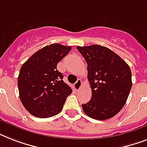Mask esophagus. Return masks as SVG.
I'll return each mask as SVG.
<instances>
[{
	"label": "esophagus",
	"mask_w": 147,
	"mask_h": 147,
	"mask_svg": "<svg viewBox=\"0 0 147 147\" xmlns=\"http://www.w3.org/2000/svg\"><path fill=\"white\" fill-rule=\"evenodd\" d=\"M82 86V82L81 79H78V81L74 84V88H75V89H76V91H77V90H80Z\"/></svg>",
	"instance_id": "obj_1"
}]
</instances>
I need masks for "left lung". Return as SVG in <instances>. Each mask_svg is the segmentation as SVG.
I'll use <instances>...</instances> for the list:
<instances>
[{"label": "left lung", "mask_w": 147, "mask_h": 147, "mask_svg": "<svg viewBox=\"0 0 147 147\" xmlns=\"http://www.w3.org/2000/svg\"><path fill=\"white\" fill-rule=\"evenodd\" d=\"M88 64L92 98L82 109L88 116L104 121L111 118L126 104L132 87L129 65L118 55L100 45L77 47Z\"/></svg>", "instance_id": "8db88e82"}]
</instances>
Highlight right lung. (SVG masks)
Segmentation results:
<instances>
[{
	"instance_id": "right-lung-1",
	"label": "right lung",
	"mask_w": 147,
	"mask_h": 147,
	"mask_svg": "<svg viewBox=\"0 0 147 147\" xmlns=\"http://www.w3.org/2000/svg\"><path fill=\"white\" fill-rule=\"evenodd\" d=\"M71 49V47L50 44L34 53L20 68L17 83L20 98L33 116L47 118L56 115L71 94V88L57 70L59 62Z\"/></svg>"
}]
</instances>
